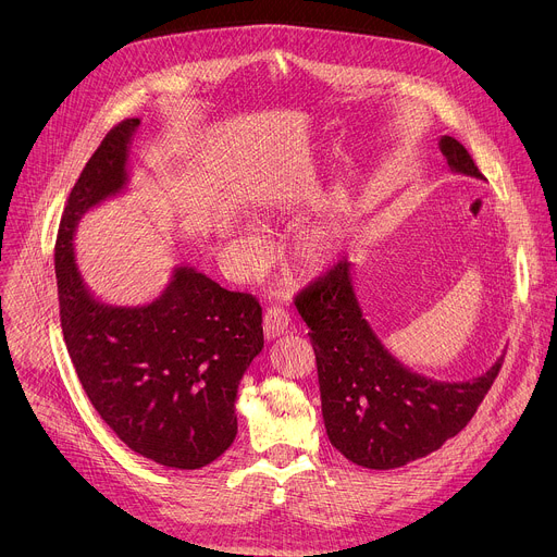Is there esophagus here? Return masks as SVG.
Masks as SVG:
<instances>
[{
  "label": "esophagus",
  "mask_w": 557,
  "mask_h": 557,
  "mask_svg": "<svg viewBox=\"0 0 557 557\" xmlns=\"http://www.w3.org/2000/svg\"><path fill=\"white\" fill-rule=\"evenodd\" d=\"M288 324H290V314L284 308H280V306L267 308V312H264V337L269 342L277 339L280 335H284L288 331Z\"/></svg>",
  "instance_id": "1"
}]
</instances>
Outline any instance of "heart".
Instances as JSON below:
<instances>
[{"mask_svg":"<svg viewBox=\"0 0 557 557\" xmlns=\"http://www.w3.org/2000/svg\"><path fill=\"white\" fill-rule=\"evenodd\" d=\"M344 226L335 218L317 220L301 226L288 243V264L301 275H320L333 267L344 247ZM243 253L249 269H258L264 260V237L253 224L240 228Z\"/></svg>","mask_w":557,"mask_h":557,"instance_id":"heart-1","label":"heart"}]
</instances>
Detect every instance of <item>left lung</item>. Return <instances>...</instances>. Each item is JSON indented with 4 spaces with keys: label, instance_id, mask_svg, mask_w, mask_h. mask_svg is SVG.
Returning <instances> with one entry per match:
<instances>
[{
    "label": "left lung",
    "instance_id": "8db88e82",
    "mask_svg": "<svg viewBox=\"0 0 557 557\" xmlns=\"http://www.w3.org/2000/svg\"><path fill=\"white\" fill-rule=\"evenodd\" d=\"M438 147L454 174L479 178L467 149L451 136ZM310 329L326 434L348 460L368 469L404 467L436 451L479 410L503 357L469 381H436L396 359L376 337L355 290L350 262L297 295Z\"/></svg>",
    "mask_w": 557,
    "mask_h": 557
}]
</instances>
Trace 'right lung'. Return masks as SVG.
Listing matches in <instances>:
<instances>
[{"label":"right lung","mask_w":557,"mask_h":557,"mask_svg":"<svg viewBox=\"0 0 557 557\" xmlns=\"http://www.w3.org/2000/svg\"><path fill=\"white\" fill-rule=\"evenodd\" d=\"M140 119L119 123L70 191L54 251L61 331L88 399L136 454L174 469H200L237 434L235 399L264 348L262 308L189 264L138 306L103 301L74 256L82 218L123 196Z\"/></svg>","instance_id":"obj_1"}]
</instances>
